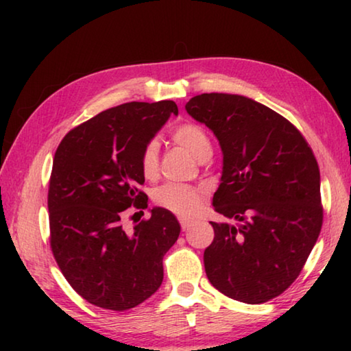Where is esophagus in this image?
<instances>
[{
    "instance_id": "1",
    "label": "esophagus",
    "mask_w": 351,
    "mask_h": 351,
    "mask_svg": "<svg viewBox=\"0 0 351 351\" xmlns=\"http://www.w3.org/2000/svg\"><path fill=\"white\" fill-rule=\"evenodd\" d=\"M180 224H181V229L182 230H187L190 228V224H192V221L187 218H180Z\"/></svg>"
}]
</instances>
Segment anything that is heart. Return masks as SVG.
I'll use <instances>...</instances> for the list:
<instances>
[{
  "label": "heart",
  "mask_w": 351,
  "mask_h": 351,
  "mask_svg": "<svg viewBox=\"0 0 351 351\" xmlns=\"http://www.w3.org/2000/svg\"><path fill=\"white\" fill-rule=\"evenodd\" d=\"M171 139L178 145L198 159L209 158L212 154V144L206 130L195 122H182L171 132ZM141 171L147 180H153L159 170V145L156 141H148L141 153ZM153 199L158 206L164 207L180 217H193L204 201V193L199 189L187 184L169 182L158 187L153 193Z\"/></svg>",
  "instance_id": "b5f03b06"
}]
</instances>
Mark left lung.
Returning a JSON list of instances; mask_svg holds the SVG:
<instances>
[{
	"mask_svg": "<svg viewBox=\"0 0 351 351\" xmlns=\"http://www.w3.org/2000/svg\"><path fill=\"white\" fill-rule=\"evenodd\" d=\"M186 110L219 141L223 175L212 204L237 221H210L206 276L230 299L265 304L299 277L322 229L316 158L288 119L252 99L206 93Z\"/></svg>",
	"mask_w": 351,
	"mask_h": 351,
	"instance_id": "obj_1",
	"label": "left lung"
}]
</instances>
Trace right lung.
<instances>
[{
	"label": "right lung",
	"instance_id": "right-lung-1",
	"mask_svg": "<svg viewBox=\"0 0 351 351\" xmlns=\"http://www.w3.org/2000/svg\"><path fill=\"white\" fill-rule=\"evenodd\" d=\"M171 112L173 100L122 104L57 147L47 192L52 254L75 293L105 310L125 311L156 293L164 255L180 237V223L162 207L123 228L128 207H147L141 153Z\"/></svg>",
	"mask_w": 351,
	"mask_h": 351
}]
</instances>
